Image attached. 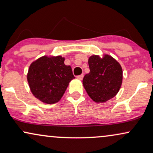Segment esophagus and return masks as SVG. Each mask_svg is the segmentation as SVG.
Returning <instances> with one entry per match:
<instances>
[{"label": "esophagus", "mask_w": 153, "mask_h": 153, "mask_svg": "<svg viewBox=\"0 0 153 153\" xmlns=\"http://www.w3.org/2000/svg\"><path fill=\"white\" fill-rule=\"evenodd\" d=\"M83 78V74H81V75H79V76H77V79H79V80H82Z\"/></svg>", "instance_id": "34e87169"}]
</instances>
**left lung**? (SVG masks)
Wrapping results in <instances>:
<instances>
[{
	"label": "left lung",
	"mask_w": 153,
	"mask_h": 153,
	"mask_svg": "<svg viewBox=\"0 0 153 153\" xmlns=\"http://www.w3.org/2000/svg\"><path fill=\"white\" fill-rule=\"evenodd\" d=\"M90 72L83 77L88 95L95 102H105L118 93L123 81L120 65L111 56H92L88 59Z\"/></svg>",
	"instance_id": "obj_1"
}]
</instances>
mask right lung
Instances as JSON below:
<instances>
[{
    "label": "right lung",
    "mask_w": 153,
    "mask_h": 153,
    "mask_svg": "<svg viewBox=\"0 0 153 153\" xmlns=\"http://www.w3.org/2000/svg\"><path fill=\"white\" fill-rule=\"evenodd\" d=\"M64 60L60 56H43L30 65L27 74L29 86L33 95L42 102H58L75 78L72 68L65 65Z\"/></svg>",
    "instance_id": "right-lung-1"
}]
</instances>
